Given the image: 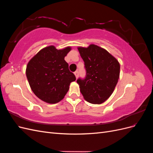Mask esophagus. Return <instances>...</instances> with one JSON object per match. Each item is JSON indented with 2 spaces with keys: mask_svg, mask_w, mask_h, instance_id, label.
I'll return each instance as SVG.
<instances>
[{
  "mask_svg": "<svg viewBox=\"0 0 153 153\" xmlns=\"http://www.w3.org/2000/svg\"><path fill=\"white\" fill-rule=\"evenodd\" d=\"M74 74H75V75L76 78H77L78 76V71H76L75 73H74Z\"/></svg>",
  "mask_w": 153,
  "mask_h": 153,
  "instance_id": "34e87169",
  "label": "esophagus"
}]
</instances>
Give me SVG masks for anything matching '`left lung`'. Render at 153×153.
Masks as SVG:
<instances>
[{"instance_id": "1", "label": "left lung", "mask_w": 153, "mask_h": 153, "mask_svg": "<svg viewBox=\"0 0 153 153\" xmlns=\"http://www.w3.org/2000/svg\"><path fill=\"white\" fill-rule=\"evenodd\" d=\"M86 69L84 80H77L84 98L92 104L104 103L112 95L120 75L119 61L107 50L98 45L78 47Z\"/></svg>"}]
</instances>
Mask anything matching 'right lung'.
<instances>
[{"label": "right lung", "instance_id": "add662e5", "mask_svg": "<svg viewBox=\"0 0 153 153\" xmlns=\"http://www.w3.org/2000/svg\"><path fill=\"white\" fill-rule=\"evenodd\" d=\"M71 47L57 50L50 45L39 50L28 62L26 76L34 94L45 102L54 104L64 98L76 77L69 70L64 57Z\"/></svg>", "mask_w": 153, "mask_h": 153}]
</instances>
